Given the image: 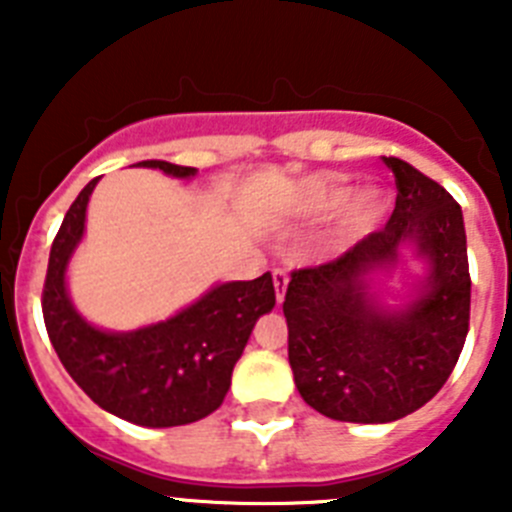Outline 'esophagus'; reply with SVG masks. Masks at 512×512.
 <instances>
[{
	"mask_svg": "<svg viewBox=\"0 0 512 512\" xmlns=\"http://www.w3.org/2000/svg\"><path fill=\"white\" fill-rule=\"evenodd\" d=\"M271 279H274V292H277V300H284V292H287V282H289V274L284 266H277V269L271 271Z\"/></svg>",
	"mask_w": 512,
	"mask_h": 512,
	"instance_id": "obj_1",
	"label": "esophagus"
}]
</instances>
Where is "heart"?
<instances>
[{"label":"heart","instance_id":"obj_1","mask_svg":"<svg viewBox=\"0 0 512 512\" xmlns=\"http://www.w3.org/2000/svg\"><path fill=\"white\" fill-rule=\"evenodd\" d=\"M387 194L379 189H361L351 197V187L330 179H312L302 189V207L307 215L328 217L343 212V228L351 235H364L374 228L387 212Z\"/></svg>","mask_w":512,"mask_h":512}]
</instances>
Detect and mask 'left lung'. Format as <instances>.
<instances>
[{"label": "left lung", "instance_id": "left-lung-1", "mask_svg": "<svg viewBox=\"0 0 512 512\" xmlns=\"http://www.w3.org/2000/svg\"><path fill=\"white\" fill-rule=\"evenodd\" d=\"M397 200L384 228L338 259L292 271L284 295L289 366L302 400L325 418L390 423L423 408L454 372L469 330L472 279L459 202L400 158H384ZM413 240L432 261L421 297L402 313L368 300L360 277L394 263Z\"/></svg>", "mask_w": 512, "mask_h": 512}]
</instances>
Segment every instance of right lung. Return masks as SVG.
<instances>
[{"mask_svg": "<svg viewBox=\"0 0 512 512\" xmlns=\"http://www.w3.org/2000/svg\"><path fill=\"white\" fill-rule=\"evenodd\" d=\"M171 176L192 166L140 161ZM99 179V176H97ZM97 179L81 189L51 246L43 284V320L66 372L99 408L146 428H171L207 418L223 405L235 361L256 320L277 302L266 271L253 282L220 284L166 323L135 333H104L81 320L66 295V264L84 233Z\"/></svg>", "mask_w": 512, "mask_h": 512, "instance_id": "obj_1", "label": "right lung"}]
</instances>
